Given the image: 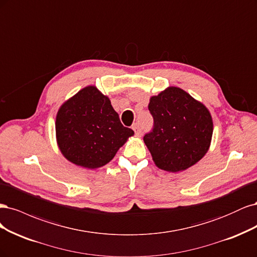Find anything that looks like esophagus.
Listing matches in <instances>:
<instances>
[{
	"label": "esophagus",
	"mask_w": 257,
	"mask_h": 257,
	"mask_svg": "<svg viewBox=\"0 0 257 257\" xmlns=\"http://www.w3.org/2000/svg\"><path fill=\"white\" fill-rule=\"evenodd\" d=\"M132 129L135 130V132H136V135H137V136H141V129H140V126L138 125V123H135V125L132 126Z\"/></svg>",
	"instance_id": "1"
}]
</instances>
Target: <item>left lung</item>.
<instances>
[{
    "label": "left lung",
    "mask_w": 257,
    "mask_h": 257,
    "mask_svg": "<svg viewBox=\"0 0 257 257\" xmlns=\"http://www.w3.org/2000/svg\"><path fill=\"white\" fill-rule=\"evenodd\" d=\"M154 129L144 143L155 164L170 173L185 171L208 152L213 122L209 110L201 101L176 86L152 96L148 104Z\"/></svg>",
    "instance_id": "left-lung-1"
}]
</instances>
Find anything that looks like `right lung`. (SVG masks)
I'll use <instances>...</instances> for the list:
<instances>
[{"instance_id":"1","label":"right lung","mask_w":257,"mask_h":257,"mask_svg":"<svg viewBox=\"0 0 257 257\" xmlns=\"http://www.w3.org/2000/svg\"><path fill=\"white\" fill-rule=\"evenodd\" d=\"M135 135L123 127L110 99L95 85L70 97L56 114V143L69 162L89 170L109 163Z\"/></svg>"}]
</instances>
